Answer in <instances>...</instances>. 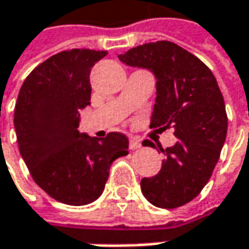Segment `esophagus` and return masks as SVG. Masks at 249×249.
<instances>
[{"label":"esophagus","instance_id":"1","mask_svg":"<svg viewBox=\"0 0 249 249\" xmlns=\"http://www.w3.org/2000/svg\"><path fill=\"white\" fill-rule=\"evenodd\" d=\"M129 147H130V150H137V148H140V147H142V143H140V140H139V139H136V137H130Z\"/></svg>","mask_w":249,"mask_h":249}]
</instances>
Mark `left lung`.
Instances as JSON below:
<instances>
[{"label":"left lung","mask_w":249,"mask_h":249,"mask_svg":"<svg viewBox=\"0 0 249 249\" xmlns=\"http://www.w3.org/2000/svg\"><path fill=\"white\" fill-rule=\"evenodd\" d=\"M119 60L154 72L157 98L150 127H172L179 140L162 150L167 158L157 175L142 179V192L161 209L186 205L209 182L226 142L229 120L217 81L202 60L168 40L133 47Z\"/></svg>","instance_id":"left-lung-1"}]
</instances>
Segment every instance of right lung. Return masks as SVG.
I'll return each mask as SVG.
<instances>
[{
    "instance_id": "right-lung-1",
    "label": "right lung",
    "mask_w": 249,
    "mask_h": 249,
    "mask_svg": "<svg viewBox=\"0 0 249 249\" xmlns=\"http://www.w3.org/2000/svg\"><path fill=\"white\" fill-rule=\"evenodd\" d=\"M106 54L71 49L47 58L26 77L15 105L19 151L32 178L66 205L96 200L112 162L129 154L122 133L96 139L77 130L80 110L91 104V69Z\"/></svg>"
}]
</instances>
